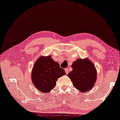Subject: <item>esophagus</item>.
<instances>
[{
	"mask_svg": "<svg viewBox=\"0 0 120 120\" xmlns=\"http://www.w3.org/2000/svg\"><path fill=\"white\" fill-rule=\"evenodd\" d=\"M65 72H66V74H68V73H69V69H68V68H66L65 69Z\"/></svg>",
	"mask_w": 120,
	"mask_h": 120,
	"instance_id": "1",
	"label": "esophagus"
}]
</instances>
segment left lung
Here are the masks:
<instances>
[{
    "label": "left lung",
    "instance_id": "left-lung-1",
    "mask_svg": "<svg viewBox=\"0 0 120 120\" xmlns=\"http://www.w3.org/2000/svg\"><path fill=\"white\" fill-rule=\"evenodd\" d=\"M73 70L68 74L75 88L87 92L93 87L97 77L94 64L88 59H79L71 65Z\"/></svg>",
    "mask_w": 120,
    "mask_h": 120
}]
</instances>
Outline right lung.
Wrapping results in <instances>:
<instances>
[{"label": "right lung", "instance_id": "obj_1", "mask_svg": "<svg viewBox=\"0 0 120 120\" xmlns=\"http://www.w3.org/2000/svg\"><path fill=\"white\" fill-rule=\"evenodd\" d=\"M64 69L60 67L51 56H40L34 65L32 71V80L36 88L42 93H49L56 86L58 78L65 75Z\"/></svg>", "mask_w": 120, "mask_h": 120}]
</instances>
